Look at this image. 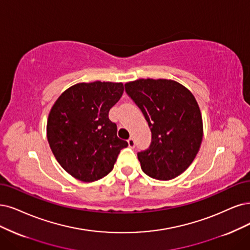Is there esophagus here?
Wrapping results in <instances>:
<instances>
[{"label":"esophagus","mask_w":250,"mask_h":250,"mask_svg":"<svg viewBox=\"0 0 250 250\" xmlns=\"http://www.w3.org/2000/svg\"><path fill=\"white\" fill-rule=\"evenodd\" d=\"M127 144H128V146L130 147H135V139H134V137H130L128 138V140H127Z\"/></svg>","instance_id":"1"}]
</instances>
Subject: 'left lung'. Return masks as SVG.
<instances>
[{
	"label": "left lung",
	"mask_w": 250,
	"mask_h": 250,
	"mask_svg": "<svg viewBox=\"0 0 250 250\" xmlns=\"http://www.w3.org/2000/svg\"><path fill=\"white\" fill-rule=\"evenodd\" d=\"M151 131V143L138 152L142 171L158 180H170L195 160L203 138L202 115L191 92L168 79H139L125 84Z\"/></svg>",
	"instance_id": "obj_1"
}]
</instances>
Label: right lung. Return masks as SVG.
Returning a JSON list of instances; mask_svg holds the SVG:
<instances>
[{"instance_id": "right-lung-1", "label": "right lung", "mask_w": 250, "mask_h": 250, "mask_svg": "<svg viewBox=\"0 0 250 250\" xmlns=\"http://www.w3.org/2000/svg\"><path fill=\"white\" fill-rule=\"evenodd\" d=\"M124 89L123 83H78L64 90L52 106L48 143L59 164L74 178L92 182L105 177L127 146L108 117Z\"/></svg>"}]
</instances>
